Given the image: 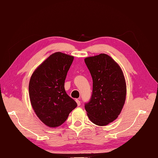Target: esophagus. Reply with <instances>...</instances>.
Returning <instances> with one entry per match:
<instances>
[{
	"instance_id": "1",
	"label": "esophagus",
	"mask_w": 158,
	"mask_h": 158,
	"mask_svg": "<svg viewBox=\"0 0 158 158\" xmlns=\"http://www.w3.org/2000/svg\"><path fill=\"white\" fill-rule=\"evenodd\" d=\"M76 103H77V105H78V106H80V101L78 99H76Z\"/></svg>"
}]
</instances>
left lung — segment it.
<instances>
[{
    "mask_svg": "<svg viewBox=\"0 0 158 158\" xmlns=\"http://www.w3.org/2000/svg\"><path fill=\"white\" fill-rule=\"evenodd\" d=\"M85 64L93 78V92L85 105L90 120L99 126L114 121L122 110L127 94L120 66L106 54L86 57Z\"/></svg>",
    "mask_w": 158,
    "mask_h": 158,
    "instance_id": "obj_1",
    "label": "left lung"
}]
</instances>
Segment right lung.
I'll use <instances>...</instances> for the list:
<instances>
[{
  "label": "right lung",
  "mask_w": 158,
  "mask_h": 158,
  "mask_svg": "<svg viewBox=\"0 0 158 158\" xmlns=\"http://www.w3.org/2000/svg\"><path fill=\"white\" fill-rule=\"evenodd\" d=\"M73 60V56L55 52L31 76L29 94L31 106L40 120L49 127H57L64 123L70 112L77 107L64 87Z\"/></svg>",
  "instance_id": "obj_1"
}]
</instances>
